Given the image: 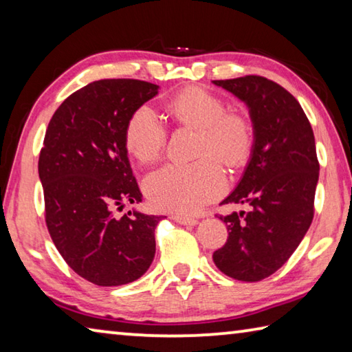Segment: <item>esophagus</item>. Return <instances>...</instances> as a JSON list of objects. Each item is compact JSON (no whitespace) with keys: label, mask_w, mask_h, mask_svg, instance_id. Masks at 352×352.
Segmentation results:
<instances>
[{"label":"esophagus","mask_w":352,"mask_h":352,"mask_svg":"<svg viewBox=\"0 0 352 352\" xmlns=\"http://www.w3.org/2000/svg\"><path fill=\"white\" fill-rule=\"evenodd\" d=\"M172 219L175 220L177 223H182V225H189V226H194L199 223L197 219H192V217H184V216H178V214H174Z\"/></svg>","instance_id":"34e87169"}]
</instances>
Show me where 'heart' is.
Segmentation results:
<instances>
[{
	"instance_id": "obj_1",
	"label": "heart",
	"mask_w": 352,
	"mask_h": 352,
	"mask_svg": "<svg viewBox=\"0 0 352 352\" xmlns=\"http://www.w3.org/2000/svg\"><path fill=\"white\" fill-rule=\"evenodd\" d=\"M169 115L177 124L200 132L195 155L199 162L169 163L144 178V192L160 211L194 214L219 197L226 177L219 157L230 166H241L252 148L253 130L245 116L226 113L223 99L200 87H190L172 98ZM126 146L141 163H151L163 153L168 127L148 105H141L126 127Z\"/></svg>"
}]
</instances>
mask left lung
Wrapping results in <instances>:
<instances>
[{
	"instance_id": "obj_1",
	"label": "left lung",
	"mask_w": 352,
	"mask_h": 352,
	"mask_svg": "<svg viewBox=\"0 0 352 352\" xmlns=\"http://www.w3.org/2000/svg\"><path fill=\"white\" fill-rule=\"evenodd\" d=\"M212 83L245 102L254 133L245 172L222 201L250 211L220 216L228 239L212 261L226 276L256 283L281 269L312 223L320 170L315 138L300 102L276 82L245 76Z\"/></svg>"
}]
</instances>
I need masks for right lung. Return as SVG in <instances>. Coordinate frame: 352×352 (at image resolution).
<instances>
[{"instance_id": "1", "label": "right lung", "mask_w": 352, "mask_h": 352, "mask_svg": "<svg viewBox=\"0 0 352 352\" xmlns=\"http://www.w3.org/2000/svg\"><path fill=\"white\" fill-rule=\"evenodd\" d=\"M158 88L136 79L88 83L56 110L40 151L51 239L77 275L102 287L136 281L155 256L163 216L113 211L142 200L124 135L133 111Z\"/></svg>"}]
</instances>
